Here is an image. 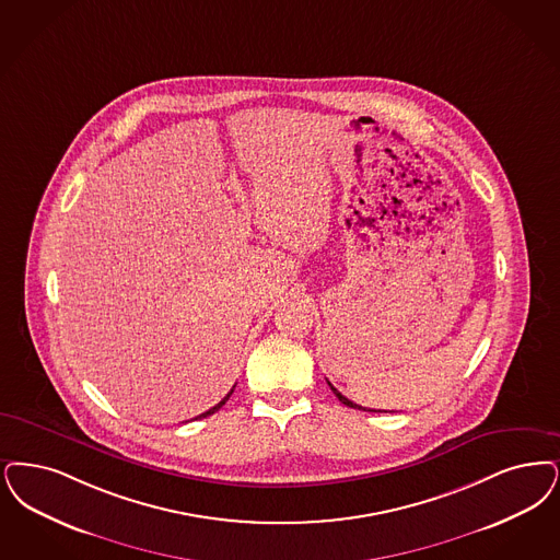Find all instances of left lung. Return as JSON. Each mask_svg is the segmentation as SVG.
I'll return each instance as SVG.
<instances>
[{
  "mask_svg": "<svg viewBox=\"0 0 560 560\" xmlns=\"http://www.w3.org/2000/svg\"><path fill=\"white\" fill-rule=\"evenodd\" d=\"M329 385H331V383H329ZM331 389H334V394H336L337 400H339V402L346 404V406H350V408H359V410H366V408H362V406H359V404H354L352 402V400H348L346 396H341V394L337 392L334 385H331ZM369 412H381V410H369ZM383 412H387V410H383Z\"/></svg>",
  "mask_w": 560,
  "mask_h": 560,
  "instance_id": "obj_1",
  "label": "left lung"
}]
</instances>
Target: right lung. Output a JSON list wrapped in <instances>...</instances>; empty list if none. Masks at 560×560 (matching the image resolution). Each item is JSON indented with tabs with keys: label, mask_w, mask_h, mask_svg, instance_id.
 <instances>
[{
	"label": "right lung",
	"mask_w": 560,
	"mask_h": 560,
	"mask_svg": "<svg viewBox=\"0 0 560 560\" xmlns=\"http://www.w3.org/2000/svg\"><path fill=\"white\" fill-rule=\"evenodd\" d=\"M233 389H235V385H233ZM233 389H231V392H229V394H226V396H224L223 400H221V402L217 404V406H212V408H210V410H206V412H201L200 417H196V419H203V417H210V415H214V412H217V410H219V408H221V406H223L224 402H226V400H229V398H231V394H233Z\"/></svg>",
	"instance_id": "add662e5"
}]
</instances>
